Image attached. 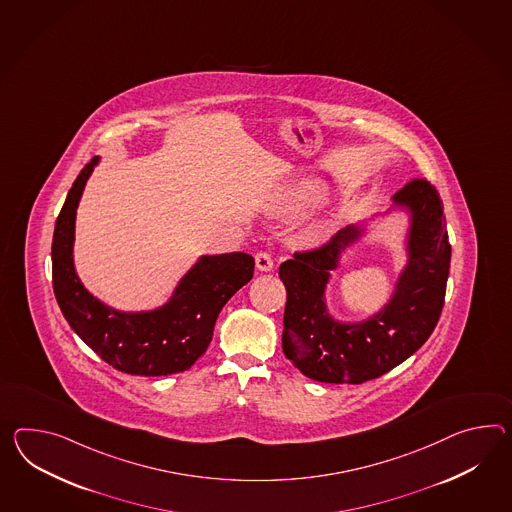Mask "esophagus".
<instances>
[{
  "instance_id": "34e87169",
  "label": "esophagus",
  "mask_w": 512,
  "mask_h": 512,
  "mask_svg": "<svg viewBox=\"0 0 512 512\" xmlns=\"http://www.w3.org/2000/svg\"><path fill=\"white\" fill-rule=\"evenodd\" d=\"M255 264H257V270L259 272H270L274 268V259L268 251H259L255 255Z\"/></svg>"
}]
</instances>
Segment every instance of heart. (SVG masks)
I'll list each match as a JSON object with an SVG mask.
<instances>
[{
	"label": "heart",
	"instance_id": "obj_1",
	"mask_svg": "<svg viewBox=\"0 0 512 512\" xmlns=\"http://www.w3.org/2000/svg\"><path fill=\"white\" fill-rule=\"evenodd\" d=\"M324 196L325 187L322 183H318L314 179H301L292 187L287 188L279 196V200L275 201V212L281 216H298L301 212L311 209L312 205H316ZM331 227H333L331 220H322V222L312 225L311 229L307 231V238L320 240V238L327 237Z\"/></svg>",
	"mask_w": 512,
	"mask_h": 512
}]
</instances>
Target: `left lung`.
<instances>
[{
  "mask_svg": "<svg viewBox=\"0 0 512 512\" xmlns=\"http://www.w3.org/2000/svg\"><path fill=\"white\" fill-rule=\"evenodd\" d=\"M394 203L411 212L409 261L394 296L372 318L340 324L325 307L331 270L361 237L359 227L342 229L320 248L296 251L279 266L287 288L283 351L314 381L361 385L381 377L422 348L437 327L451 261L442 200L427 179H412L394 194Z\"/></svg>",
  "mask_w": 512,
  "mask_h": 512,
  "instance_id": "left-lung-1",
  "label": "left lung"
}]
</instances>
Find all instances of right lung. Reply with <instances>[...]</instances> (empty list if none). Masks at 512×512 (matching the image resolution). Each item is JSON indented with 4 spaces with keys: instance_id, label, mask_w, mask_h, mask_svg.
Segmentation results:
<instances>
[{
    "instance_id": "add662e5",
    "label": "right lung",
    "mask_w": 512,
    "mask_h": 512,
    "mask_svg": "<svg viewBox=\"0 0 512 512\" xmlns=\"http://www.w3.org/2000/svg\"><path fill=\"white\" fill-rule=\"evenodd\" d=\"M98 157L77 175L57 216L51 244L53 292L66 322L88 348L124 374L159 377L188 370L207 351L220 311L251 277L248 253L205 255L170 301L148 312H122L103 305L81 285L74 268L75 212Z\"/></svg>"
}]
</instances>
